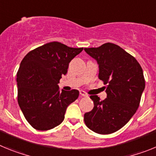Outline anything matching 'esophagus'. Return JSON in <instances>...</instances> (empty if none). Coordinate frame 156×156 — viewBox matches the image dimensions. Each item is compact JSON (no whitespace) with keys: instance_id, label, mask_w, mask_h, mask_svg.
Masks as SVG:
<instances>
[{"instance_id":"34e87169","label":"esophagus","mask_w":156,"mask_h":156,"mask_svg":"<svg viewBox=\"0 0 156 156\" xmlns=\"http://www.w3.org/2000/svg\"><path fill=\"white\" fill-rule=\"evenodd\" d=\"M80 94L81 97H87V94L83 90H80Z\"/></svg>"}]
</instances>
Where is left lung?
<instances>
[{"label":"left lung","instance_id":"1","mask_svg":"<svg viewBox=\"0 0 156 156\" xmlns=\"http://www.w3.org/2000/svg\"><path fill=\"white\" fill-rule=\"evenodd\" d=\"M84 51L96 60L98 78L107 84L105 100L90 97L94 108L84 114L85 124L95 133L109 134L125 126L138 108L145 87L143 70L135 58L112 43Z\"/></svg>","mask_w":156,"mask_h":156}]
</instances>
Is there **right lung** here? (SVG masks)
Here are the masks:
<instances>
[{"mask_svg":"<svg viewBox=\"0 0 156 156\" xmlns=\"http://www.w3.org/2000/svg\"><path fill=\"white\" fill-rule=\"evenodd\" d=\"M83 49L54 41L30 51L21 62L16 78L18 103L34 129L48 130L61 124L67 107L79 97L77 90L61 91L58 83Z\"/></svg>","mask_w":156,"mask_h":156,"instance_id":"obj_1","label":"right lung"}]
</instances>
